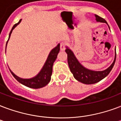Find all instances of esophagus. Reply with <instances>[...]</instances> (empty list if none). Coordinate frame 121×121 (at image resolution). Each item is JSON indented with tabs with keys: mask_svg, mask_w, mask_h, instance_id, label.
<instances>
[{
	"mask_svg": "<svg viewBox=\"0 0 121 121\" xmlns=\"http://www.w3.org/2000/svg\"><path fill=\"white\" fill-rule=\"evenodd\" d=\"M65 46H66V44L65 42H62L60 43V49L61 51H63L65 49Z\"/></svg>",
	"mask_w": 121,
	"mask_h": 121,
	"instance_id": "obj_1",
	"label": "esophagus"
}]
</instances>
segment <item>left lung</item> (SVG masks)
I'll return each mask as SVG.
<instances>
[{
	"mask_svg": "<svg viewBox=\"0 0 121 121\" xmlns=\"http://www.w3.org/2000/svg\"><path fill=\"white\" fill-rule=\"evenodd\" d=\"M95 16L96 20L97 22L107 23V22L105 19L99 17L98 15H95ZM65 52L67 53V60L69 68L71 72L73 73L74 78L79 82L86 84H95L104 79L106 76H107L108 73L110 72V71L112 70L116 60V52L114 62L112 63V64L107 69L104 71H93L86 69L82 65H81L70 49L67 48L65 49Z\"/></svg>",
	"mask_w": 121,
	"mask_h": 121,
	"instance_id": "8db88e82",
	"label": "left lung"
}]
</instances>
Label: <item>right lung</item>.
<instances>
[{"label": "right lung", "mask_w": 121, "mask_h": 121, "mask_svg": "<svg viewBox=\"0 0 121 121\" xmlns=\"http://www.w3.org/2000/svg\"><path fill=\"white\" fill-rule=\"evenodd\" d=\"M21 20H20V22L13 26V27L12 30L10 32V34H9V39L10 36H11V34L13 32V30L18 24L20 23L21 22ZM8 40L7 41V43H6V46H7ZM60 44H58L57 45L56 47H55L54 49H52L51 50V51L49 54L45 64H44V67L42 69V70H40V72L39 73L38 75H36L35 77H33L32 79H22V78H20L19 77L16 76L11 70H9L11 72L12 75H13L14 77L19 82L26 86H27V87L34 88V89H38V88H41V87H44L51 81V75H52V65H53L54 61L56 60V59L58 54L59 51H60Z\"/></svg>", "instance_id": "1"}]
</instances>
